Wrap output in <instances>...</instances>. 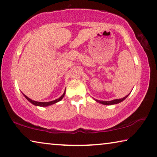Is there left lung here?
Returning a JSON list of instances; mask_svg holds the SVG:
<instances>
[{
	"instance_id": "left-lung-1",
	"label": "left lung",
	"mask_w": 157,
	"mask_h": 157,
	"mask_svg": "<svg viewBox=\"0 0 157 157\" xmlns=\"http://www.w3.org/2000/svg\"><path fill=\"white\" fill-rule=\"evenodd\" d=\"M130 94V93H129ZM129 94H128L127 96H126L125 97H124L122 98H119V99H114V100L113 101H98V100H95L96 102H98L99 103H101L103 104V105H114V104H117L121 103V102H122L124 100H125V99L127 98Z\"/></svg>"
}]
</instances>
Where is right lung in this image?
Returning <instances> with one entry per match:
<instances>
[{
  "instance_id": "right-lung-1",
  "label": "right lung",
  "mask_w": 157,
  "mask_h": 157,
  "mask_svg": "<svg viewBox=\"0 0 157 157\" xmlns=\"http://www.w3.org/2000/svg\"><path fill=\"white\" fill-rule=\"evenodd\" d=\"M23 94V93H22ZM65 94H66V89H65V91L63 92V94H62V96L59 97V98L56 99V100L54 101H49V102H38V101H33V100H31V98H29L28 96H26V95H24L23 94V95L24 96L25 98H26L27 100H28L30 103H31L33 105H36V106H40V107H47V106H49V105H53V104H55L56 103H58L60 101H61L63 98L65 96Z\"/></svg>"
}]
</instances>
